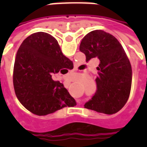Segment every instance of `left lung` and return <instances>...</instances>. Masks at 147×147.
Returning a JSON list of instances; mask_svg holds the SVG:
<instances>
[{"instance_id": "left-lung-1", "label": "left lung", "mask_w": 147, "mask_h": 147, "mask_svg": "<svg viewBox=\"0 0 147 147\" xmlns=\"http://www.w3.org/2000/svg\"><path fill=\"white\" fill-rule=\"evenodd\" d=\"M80 50L86 55V61L94 57L100 61L97 90L84 107L105 114L116 113L129 98L132 79L131 63L122 45L113 35L95 30L83 38Z\"/></svg>"}]
</instances>
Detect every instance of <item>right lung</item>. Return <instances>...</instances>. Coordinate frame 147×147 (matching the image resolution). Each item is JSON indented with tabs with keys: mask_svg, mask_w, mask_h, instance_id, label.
<instances>
[{
	"mask_svg": "<svg viewBox=\"0 0 147 147\" xmlns=\"http://www.w3.org/2000/svg\"><path fill=\"white\" fill-rule=\"evenodd\" d=\"M73 63L61 52L55 38L45 32L30 34L18 49L13 85L19 101L27 110L38 116L53 113L76 105L75 99L53 74L67 73Z\"/></svg>",
	"mask_w": 147,
	"mask_h": 147,
	"instance_id": "right-lung-1",
	"label": "right lung"
}]
</instances>
